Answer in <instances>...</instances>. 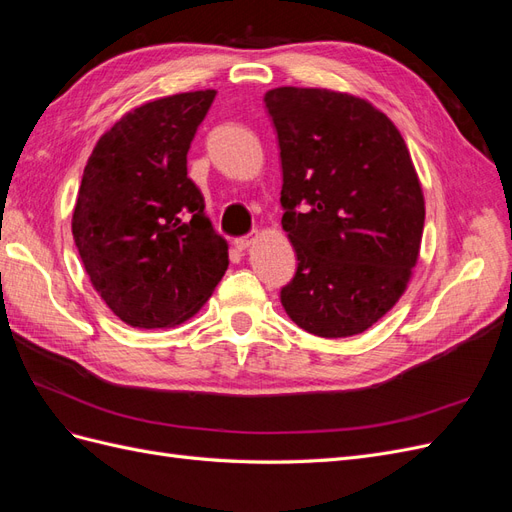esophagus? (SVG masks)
Returning a JSON list of instances; mask_svg holds the SVG:
<instances>
[{
    "instance_id": "1",
    "label": "esophagus",
    "mask_w": 512,
    "mask_h": 512,
    "mask_svg": "<svg viewBox=\"0 0 512 512\" xmlns=\"http://www.w3.org/2000/svg\"><path fill=\"white\" fill-rule=\"evenodd\" d=\"M252 241H254V235H245V237H237V239H235V247H237V250H239V252H245V250H247V247H250V245H252Z\"/></svg>"
}]
</instances>
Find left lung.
I'll return each instance as SVG.
<instances>
[{"instance_id": "1", "label": "left lung", "mask_w": 512, "mask_h": 512, "mask_svg": "<svg viewBox=\"0 0 512 512\" xmlns=\"http://www.w3.org/2000/svg\"><path fill=\"white\" fill-rule=\"evenodd\" d=\"M265 104L282 160V226L297 271L286 314L318 337L367 331L404 294L425 226L408 147L369 102L277 87Z\"/></svg>"}]
</instances>
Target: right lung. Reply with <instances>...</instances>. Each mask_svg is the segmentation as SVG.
<instances>
[{"instance_id": "add662e5", "label": "right lung", "mask_w": 512, "mask_h": 512, "mask_svg": "<svg viewBox=\"0 0 512 512\" xmlns=\"http://www.w3.org/2000/svg\"><path fill=\"white\" fill-rule=\"evenodd\" d=\"M213 89L147 102L123 115L87 160L72 237L91 284L130 327L192 318L228 269L188 151Z\"/></svg>"}]
</instances>
